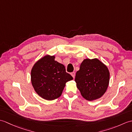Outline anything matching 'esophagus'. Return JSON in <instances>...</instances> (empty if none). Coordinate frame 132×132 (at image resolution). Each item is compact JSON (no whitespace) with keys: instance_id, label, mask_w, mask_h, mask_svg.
Listing matches in <instances>:
<instances>
[{"instance_id":"obj_1","label":"esophagus","mask_w":132,"mask_h":132,"mask_svg":"<svg viewBox=\"0 0 132 132\" xmlns=\"http://www.w3.org/2000/svg\"><path fill=\"white\" fill-rule=\"evenodd\" d=\"M71 76H72V77H73V78H75V72H71Z\"/></svg>"}]
</instances>
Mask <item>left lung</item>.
<instances>
[{
    "mask_svg": "<svg viewBox=\"0 0 132 132\" xmlns=\"http://www.w3.org/2000/svg\"><path fill=\"white\" fill-rule=\"evenodd\" d=\"M109 71L104 63L97 58L85 59L75 81L81 95L87 100L99 99L105 93L109 83Z\"/></svg>",
    "mask_w": 132,
    "mask_h": 132,
    "instance_id": "obj_1",
    "label": "left lung"
}]
</instances>
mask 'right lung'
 I'll use <instances>...</instances> for the list:
<instances>
[{
	"instance_id": "1",
	"label": "right lung",
	"mask_w": 132,
	"mask_h": 132,
	"mask_svg": "<svg viewBox=\"0 0 132 132\" xmlns=\"http://www.w3.org/2000/svg\"><path fill=\"white\" fill-rule=\"evenodd\" d=\"M54 59V55H44L34 64L30 72V79L35 91L47 100L60 97L66 82L73 79L66 72L63 64Z\"/></svg>"
}]
</instances>
